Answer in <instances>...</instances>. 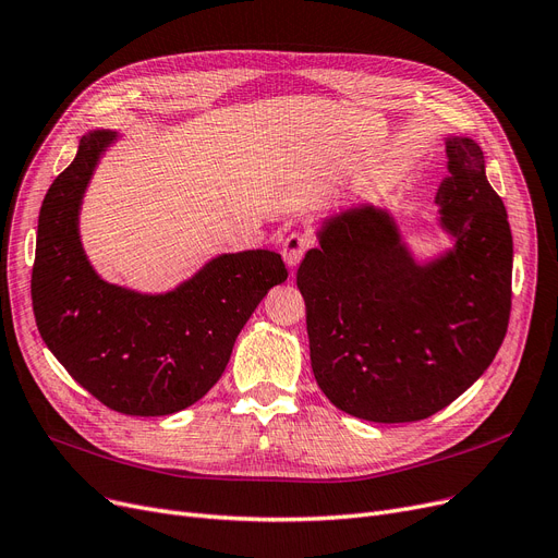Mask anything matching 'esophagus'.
<instances>
[{"label":"esophagus","mask_w":558,"mask_h":558,"mask_svg":"<svg viewBox=\"0 0 558 558\" xmlns=\"http://www.w3.org/2000/svg\"><path fill=\"white\" fill-rule=\"evenodd\" d=\"M311 242H314V240H311L306 233H300V231L288 235V238L283 240V250H281L286 265H288V267L300 265V260L304 258L306 250L311 247Z\"/></svg>","instance_id":"34e87169"}]
</instances>
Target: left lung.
Listing matches in <instances>:
<instances>
[{
  "label": "left lung",
  "mask_w": 558,
  "mask_h": 558,
  "mask_svg": "<svg viewBox=\"0 0 558 558\" xmlns=\"http://www.w3.org/2000/svg\"><path fill=\"white\" fill-rule=\"evenodd\" d=\"M447 158L435 204L449 252L418 263L391 213L362 204L325 221L298 270L316 383L356 418L433 416L478 380L506 337L508 215L474 140L447 137Z\"/></svg>",
  "instance_id": "1"
}]
</instances>
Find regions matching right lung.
Listing matches in <instances>:
<instances>
[{
    "mask_svg": "<svg viewBox=\"0 0 558 558\" xmlns=\"http://www.w3.org/2000/svg\"><path fill=\"white\" fill-rule=\"evenodd\" d=\"M119 135L92 130L43 198L32 304L43 341L73 380L130 416H165L204 398L240 329L288 270L277 252L208 260L162 295L107 283L80 242V206L100 155Z\"/></svg>",
    "mask_w": 558,
    "mask_h": 558,
    "instance_id": "obj_1",
    "label": "right lung"
}]
</instances>
